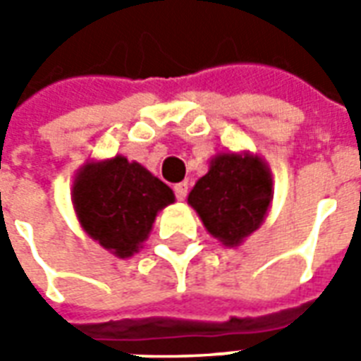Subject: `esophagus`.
I'll return each instance as SVG.
<instances>
[{
  "label": "esophagus",
  "instance_id": "obj_1",
  "mask_svg": "<svg viewBox=\"0 0 361 361\" xmlns=\"http://www.w3.org/2000/svg\"><path fill=\"white\" fill-rule=\"evenodd\" d=\"M188 189H189V183H188V181H181V183H176V185H173V191H176V197H178L180 201H183V199L188 197Z\"/></svg>",
  "mask_w": 361,
  "mask_h": 361
}]
</instances>
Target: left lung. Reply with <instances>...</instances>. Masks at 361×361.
Masks as SVG:
<instances>
[{"label":"left lung","mask_w":361,"mask_h":361,"mask_svg":"<svg viewBox=\"0 0 361 361\" xmlns=\"http://www.w3.org/2000/svg\"><path fill=\"white\" fill-rule=\"evenodd\" d=\"M271 197V173L259 158L219 154L188 201L214 238L238 245L261 226Z\"/></svg>","instance_id":"1"}]
</instances>
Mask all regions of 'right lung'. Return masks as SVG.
I'll use <instances>...</instances> for the list:
<instances>
[{
    "label": "right lung",
    "instance_id": "obj_1",
    "mask_svg": "<svg viewBox=\"0 0 361 361\" xmlns=\"http://www.w3.org/2000/svg\"><path fill=\"white\" fill-rule=\"evenodd\" d=\"M73 203L92 240L118 257H131L147 240L157 212L173 203V193L141 164L116 157L82 168Z\"/></svg>",
    "mask_w": 361,
    "mask_h": 361
}]
</instances>
